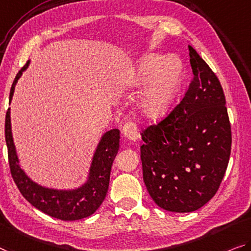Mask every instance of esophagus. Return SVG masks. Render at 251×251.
Instances as JSON below:
<instances>
[{
    "instance_id": "1",
    "label": "esophagus",
    "mask_w": 251,
    "mask_h": 251,
    "mask_svg": "<svg viewBox=\"0 0 251 251\" xmlns=\"http://www.w3.org/2000/svg\"><path fill=\"white\" fill-rule=\"evenodd\" d=\"M122 132L131 141H136L138 138V126L132 121L125 123L122 128Z\"/></svg>"
}]
</instances>
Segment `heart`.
I'll list each match as a JSON object with an SVG mask.
<instances>
[{"instance_id":"b5f03b06","label":"heart","mask_w":251,"mask_h":251,"mask_svg":"<svg viewBox=\"0 0 251 251\" xmlns=\"http://www.w3.org/2000/svg\"><path fill=\"white\" fill-rule=\"evenodd\" d=\"M153 76L145 98L142 109L150 118H160L174 102L183 78V67L176 58L147 55L141 59L133 77L134 84L145 83Z\"/></svg>"}]
</instances>
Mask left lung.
Listing matches in <instances>:
<instances>
[{
	"instance_id": "obj_1",
	"label": "left lung",
	"mask_w": 251,
	"mask_h": 251,
	"mask_svg": "<svg viewBox=\"0 0 251 251\" xmlns=\"http://www.w3.org/2000/svg\"><path fill=\"white\" fill-rule=\"evenodd\" d=\"M193 78L178 104L142 130V175L158 206L193 212L218 192L231 152V125L220 80L188 46Z\"/></svg>"
}]
</instances>
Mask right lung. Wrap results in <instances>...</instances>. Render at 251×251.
Segmentation results:
<instances>
[{"mask_svg": "<svg viewBox=\"0 0 251 251\" xmlns=\"http://www.w3.org/2000/svg\"><path fill=\"white\" fill-rule=\"evenodd\" d=\"M28 64L26 63L15 76L10 91V101L14 92V85ZM119 139H120V131L118 129L107 131L102 137L92 161L90 177L82 187L74 191L50 190L33 183L19 166V159L15 152L12 132H11L10 109L6 111L5 141L7 146V158H9L11 175L15 185L23 198L34 207L50 217L63 221H75L90 217L101 205L109 188L111 167L119 150Z\"/></svg>", "mask_w": 251, "mask_h": 251, "instance_id": "1", "label": "right lung"}]
</instances>
